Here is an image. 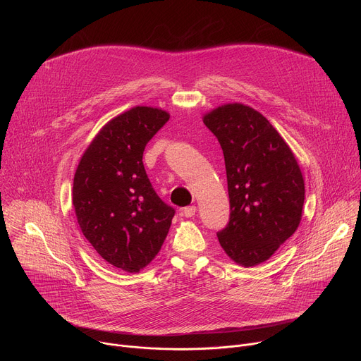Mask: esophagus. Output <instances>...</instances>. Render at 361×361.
<instances>
[{
  "label": "esophagus",
  "mask_w": 361,
  "mask_h": 361,
  "mask_svg": "<svg viewBox=\"0 0 361 361\" xmlns=\"http://www.w3.org/2000/svg\"><path fill=\"white\" fill-rule=\"evenodd\" d=\"M197 213V207L195 205H188V207H184L183 209V214L188 219V217H194Z\"/></svg>",
  "instance_id": "34e87169"
}]
</instances>
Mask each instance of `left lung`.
Here are the masks:
<instances>
[{
  "label": "left lung",
  "mask_w": 361,
  "mask_h": 361,
  "mask_svg": "<svg viewBox=\"0 0 361 361\" xmlns=\"http://www.w3.org/2000/svg\"><path fill=\"white\" fill-rule=\"evenodd\" d=\"M226 163L228 224L217 233L230 259L251 267L266 260L297 230L304 180L293 151L259 111L226 104L204 116Z\"/></svg>",
  "instance_id": "8db88e82"
}]
</instances>
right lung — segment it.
Returning <instances> with one entry per match:
<instances>
[{
    "mask_svg": "<svg viewBox=\"0 0 361 361\" xmlns=\"http://www.w3.org/2000/svg\"><path fill=\"white\" fill-rule=\"evenodd\" d=\"M169 118L151 107L117 116L88 145L74 176L73 204L84 237L107 263L128 273L156 257L176 214L142 164L147 142Z\"/></svg>",
    "mask_w": 361,
    "mask_h": 361,
    "instance_id": "add662e5",
    "label": "right lung"
}]
</instances>
